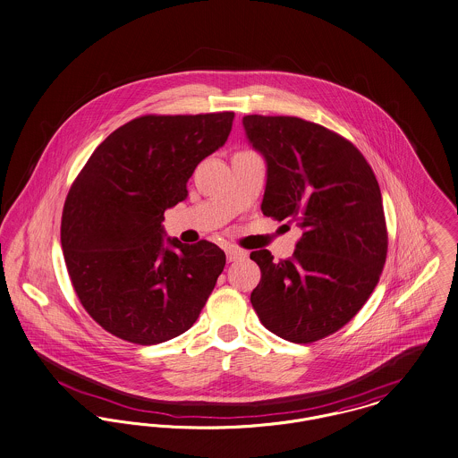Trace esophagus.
<instances>
[{
    "mask_svg": "<svg viewBox=\"0 0 458 458\" xmlns=\"http://www.w3.org/2000/svg\"><path fill=\"white\" fill-rule=\"evenodd\" d=\"M225 253H227V260H229V262H238V260H243V259H246V255H248L244 250L234 248V246H229V248L225 250Z\"/></svg>",
    "mask_w": 458,
    "mask_h": 458,
    "instance_id": "obj_1",
    "label": "esophagus"
}]
</instances>
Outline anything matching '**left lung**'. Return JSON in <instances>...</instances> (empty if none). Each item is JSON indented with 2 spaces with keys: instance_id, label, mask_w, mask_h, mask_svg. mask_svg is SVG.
<instances>
[{
  "instance_id": "obj_1",
  "label": "left lung",
  "mask_w": 458,
  "mask_h": 458,
  "mask_svg": "<svg viewBox=\"0 0 458 458\" xmlns=\"http://www.w3.org/2000/svg\"><path fill=\"white\" fill-rule=\"evenodd\" d=\"M243 126L267 163L262 214L304 229L288 260L250 253L262 273L250 301L269 332L310 344L347 325L378 283L387 257L380 187L358 148L321 124L250 114Z\"/></svg>"
}]
</instances>
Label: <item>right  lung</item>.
Returning a JSON list of instances; mask_svg holds the SVG:
<instances>
[{
	"label": "right lung",
	"instance_id": "right-lung-1",
	"mask_svg": "<svg viewBox=\"0 0 458 458\" xmlns=\"http://www.w3.org/2000/svg\"><path fill=\"white\" fill-rule=\"evenodd\" d=\"M234 113L148 114L114 130L71 185L61 243L72 288L109 334L153 345L187 332L225 253L168 238L165 210L187 198L194 168L222 148Z\"/></svg>",
	"mask_w": 458,
	"mask_h": 458
}]
</instances>
